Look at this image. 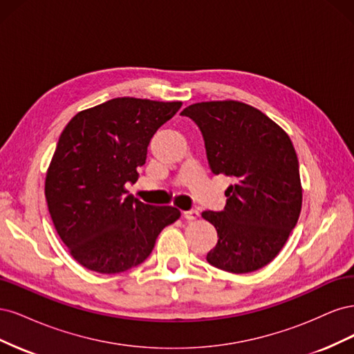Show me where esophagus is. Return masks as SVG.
<instances>
[{"instance_id":"obj_1","label":"esophagus","mask_w":354,"mask_h":354,"mask_svg":"<svg viewBox=\"0 0 354 354\" xmlns=\"http://www.w3.org/2000/svg\"><path fill=\"white\" fill-rule=\"evenodd\" d=\"M183 217H185L186 220H189V221H192V220H196V218L199 217V211H198V209H189V211H185V212H183Z\"/></svg>"}]
</instances>
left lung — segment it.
Masks as SVG:
<instances>
[{
	"label": "left lung",
	"mask_w": 354,
	"mask_h": 354,
	"mask_svg": "<svg viewBox=\"0 0 354 354\" xmlns=\"http://www.w3.org/2000/svg\"><path fill=\"white\" fill-rule=\"evenodd\" d=\"M202 133L216 176L233 185L223 211H203L218 242L207 261L230 273H250L279 254L299 217L303 189L291 138L259 109L241 102H203L181 112Z\"/></svg>",
	"instance_id": "left-lung-1"
}]
</instances>
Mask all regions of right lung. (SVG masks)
<instances>
[{
	"mask_svg": "<svg viewBox=\"0 0 354 354\" xmlns=\"http://www.w3.org/2000/svg\"><path fill=\"white\" fill-rule=\"evenodd\" d=\"M181 102L118 97L75 115L59 137L46 177L53 223L85 269L121 273L151 255L158 234L180 217L128 195L147 146Z\"/></svg>",
	"mask_w": 354,
	"mask_h": 354,
	"instance_id": "add662e5",
	"label": "right lung"
}]
</instances>
